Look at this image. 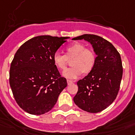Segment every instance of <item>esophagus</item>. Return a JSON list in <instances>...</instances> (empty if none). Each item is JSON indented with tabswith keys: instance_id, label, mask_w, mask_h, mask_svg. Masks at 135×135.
Listing matches in <instances>:
<instances>
[{
	"instance_id": "obj_1",
	"label": "esophagus",
	"mask_w": 135,
	"mask_h": 135,
	"mask_svg": "<svg viewBox=\"0 0 135 135\" xmlns=\"http://www.w3.org/2000/svg\"><path fill=\"white\" fill-rule=\"evenodd\" d=\"M67 83H68V85H70L72 84L73 81H72L69 80V79H68V80H67Z\"/></svg>"
}]
</instances>
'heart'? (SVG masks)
I'll list each match as a JSON object with an SVG mask.
<instances>
[{
    "mask_svg": "<svg viewBox=\"0 0 135 135\" xmlns=\"http://www.w3.org/2000/svg\"><path fill=\"white\" fill-rule=\"evenodd\" d=\"M65 54H60L56 52L53 56V62L60 70H64L66 67L68 60H71L70 68L66 69L62 72L65 78L74 79L78 78L83 72L88 74L93 70L96 62V54L90 48H87L84 44L76 42L68 46L65 50Z\"/></svg>",
    "mask_w": 135,
    "mask_h": 135,
    "instance_id": "obj_1",
    "label": "heart"
}]
</instances>
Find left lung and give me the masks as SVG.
Returning <instances> with one entry per match:
<instances>
[{
    "label": "left lung",
    "instance_id": "8db88e82",
    "mask_svg": "<svg viewBox=\"0 0 135 135\" xmlns=\"http://www.w3.org/2000/svg\"><path fill=\"white\" fill-rule=\"evenodd\" d=\"M72 40L89 42L97 55L93 70L77 83L74 101L83 111L101 112L113 102L119 92L123 76L120 56L112 44L99 36L83 34Z\"/></svg>",
    "mask_w": 135,
    "mask_h": 135
}]
</instances>
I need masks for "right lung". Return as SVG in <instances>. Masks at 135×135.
Masks as SVG:
<instances>
[{"instance_id":"1","label":"right lung","mask_w":135,"mask_h":135,"mask_svg":"<svg viewBox=\"0 0 135 135\" xmlns=\"http://www.w3.org/2000/svg\"><path fill=\"white\" fill-rule=\"evenodd\" d=\"M69 37L39 36L26 41L16 52L9 82L14 97L24 111L42 115L56 105L67 87L53 62V56Z\"/></svg>"}]
</instances>
